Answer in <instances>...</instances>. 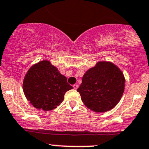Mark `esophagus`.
<instances>
[{
	"mask_svg": "<svg viewBox=\"0 0 149 149\" xmlns=\"http://www.w3.org/2000/svg\"><path fill=\"white\" fill-rule=\"evenodd\" d=\"M73 88H74L75 90H76V89H77V88H78V86L77 84H75V85H73Z\"/></svg>",
	"mask_w": 149,
	"mask_h": 149,
	"instance_id": "34e87169",
	"label": "esophagus"
}]
</instances>
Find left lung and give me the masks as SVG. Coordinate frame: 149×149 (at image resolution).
I'll use <instances>...</instances> for the list:
<instances>
[{"label":"left lung","mask_w":149,"mask_h":149,"mask_svg":"<svg viewBox=\"0 0 149 149\" xmlns=\"http://www.w3.org/2000/svg\"><path fill=\"white\" fill-rule=\"evenodd\" d=\"M125 79L120 68L109 62H99L86 71L77 89L91 110L107 112L115 107L125 91Z\"/></svg>","instance_id":"1"}]
</instances>
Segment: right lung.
Wrapping results in <instances>:
<instances>
[{"label":"right lung","mask_w":149,"mask_h":149,"mask_svg":"<svg viewBox=\"0 0 149 149\" xmlns=\"http://www.w3.org/2000/svg\"><path fill=\"white\" fill-rule=\"evenodd\" d=\"M73 88L48 61H42L31 67L23 82V91L30 103L37 109L52 110L63 102L66 91Z\"/></svg>","instance_id":"right-lung-1"}]
</instances>
